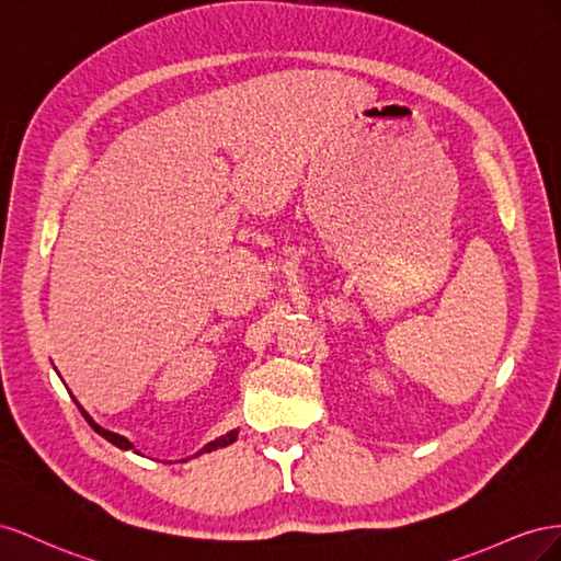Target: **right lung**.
<instances>
[{
    "mask_svg": "<svg viewBox=\"0 0 561 561\" xmlns=\"http://www.w3.org/2000/svg\"><path fill=\"white\" fill-rule=\"evenodd\" d=\"M79 411H82V415H84V419H87V423H89V425H91L95 432H99L101 437H105L107 442H112V444H115V446H119V449H134V444H131L129 439L122 437V435H115V432H110V430L101 427L99 423H93V421H91V415H89V413H87L82 407H79ZM234 439H237V430L228 432V435H222L220 439H216V442H211V444H206L199 454H204V451H214V449H220V446H228V444H232ZM199 454H197V456H199Z\"/></svg>",
    "mask_w": 561,
    "mask_h": 561,
    "instance_id": "obj_1",
    "label": "right lung"
}]
</instances>
